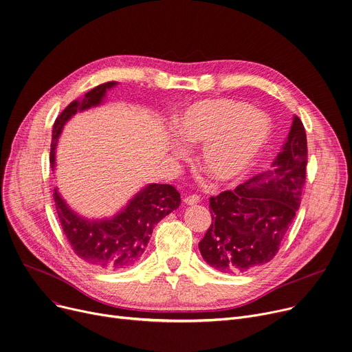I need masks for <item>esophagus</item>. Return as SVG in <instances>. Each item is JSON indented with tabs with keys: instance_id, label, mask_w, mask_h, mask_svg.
<instances>
[{
	"instance_id": "esophagus-1",
	"label": "esophagus",
	"mask_w": 352,
	"mask_h": 352,
	"mask_svg": "<svg viewBox=\"0 0 352 352\" xmlns=\"http://www.w3.org/2000/svg\"><path fill=\"white\" fill-rule=\"evenodd\" d=\"M184 204H187V206H194V204H197V203H200V197L197 196V194H192V196H187V197H184Z\"/></svg>"
}]
</instances>
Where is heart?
Wrapping results in <instances>:
<instances>
[{"instance_id": "obj_1", "label": "heart", "mask_w": 352, "mask_h": 352, "mask_svg": "<svg viewBox=\"0 0 352 352\" xmlns=\"http://www.w3.org/2000/svg\"><path fill=\"white\" fill-rule=\"evenodd\" d=\"M186 144H204L201 162L217 180L241 176L270 135L267 117L232 99H206L191 104L176 122Z\"/></svg>"}]
</instances>
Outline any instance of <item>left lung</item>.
<instances>
[{
  "instance_id": "8db88e82",
  "label": "left lung",
  "mask_w": 352,
  "mask_h": 352,
  "mask_svg": "<svg viewBox=\"0 0 352 352\" xmlns=\"http://www.w3.org/2000/svg\"><path fill=\"white\" fill-rule=\"evenodd\" d=\"M274 170L210 199L212 223L199 243L203 258L222 272H246L272 258L300 206L307 142L298 116Z\"/></svg>"
}]
</instances>
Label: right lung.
Wrapping results in <instances>:
<instances>
[{
    "instance_id": "add662e5",
    "label": "right lung",
    "mask_w": 352,
    "mask_h": 352,
    "mask_svg": "<svg viewBox=\"0 0 352 352\" xmlns=\"http://www.w3.org/2000/svg\"><path fill=\"white\" fill-rule=\"evenodd\" d=\"M116 82H104L72 100L56 119L50 149L54 165V149L65 122L76 111L102 102L106 89ZM53 199L64 235L74 253L87 264L100 270H124L144 254L155 225L180 206V192L170 184H149L113 219L89 222L74 214L54 188Z\"/></svg>"
}]
</instances>
